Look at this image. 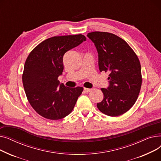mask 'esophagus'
<instances>
[{"instance_id":"1","label":"esophagus","mask_w":161,"mask_h":161,"mask_svg":"<svg viewBox=\"0 0 161 161\" xmlns=\"http://www.w3.org/2000/svg\"><path fill=\"white\" fill-rule=\"evenodd\" d=\"M92 90V89H89V88H84V91H85L86 92H89Z\"/></svg>"}]
</instances>
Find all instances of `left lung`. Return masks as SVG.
Returning a JSON list of instances; mask_svg holds the SVG:
<instances>
[{
    "label": "left lung",
    "instance_id": "8db88e82",
    "mask_svg": "<svg viewBox=\"0 0 161 161\" xmlns=\"http://www.w3.org/2000/svg\"><path fill=\"white\" fill-rule=\"evenodd\" d=\"M98 54L100 72L109 73L104 98L97 106L99 110L115 117L129 111L138 97L142 86L141 65L138 56L121 38L112 33L95 31L87 34Z\"/></svg>",
    "mask_w": 161,
    "mask_h": 161
}]
</instances>
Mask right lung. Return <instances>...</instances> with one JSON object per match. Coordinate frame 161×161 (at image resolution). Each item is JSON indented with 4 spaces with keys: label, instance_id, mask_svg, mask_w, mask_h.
Returning a JSON list of instances; mask_svg holds the SVG:
<instances>
[{
    "label": "right lung",
    "instance_id": "obj_1",
    "mask_svg": "<svg viewBox=\"0 0 161 161\" xmlns=\"http://www.w3.org/2000/svg\"><path fill=\"white\" fill-rule=\"evenodd\" d=\"M86 40L81 34L53 36L42 42L29 53L22 81L31 106L40 115L58 120L73 110L83 88L67 87L60 84L58 77L64 69V53Z\"/></svg>",
    "mask_w": 161,
    "mask_h": 161
}]
</instances>
